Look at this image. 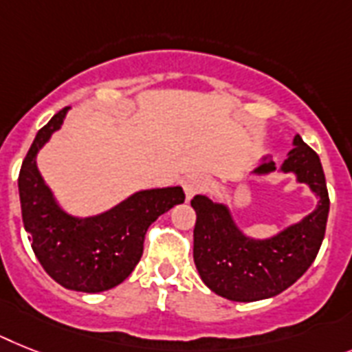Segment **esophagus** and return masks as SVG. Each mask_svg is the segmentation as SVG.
I'll return each instance as SVG.
<instances>
[{
	"label": "esophagus",
	"instance_id": "34e87169",
	"mask_svg": "<svg viewBox=\"0 0 352 352\" xmlns=\"http://www.w3.org/2000/svg\"><path fill=\"white\" fill-rule=\"evenodd\" d=\"M203 187H205V178L199 176V174H192V176H188V178H185V182H183V190H185L187 199H190L194 194L199 192Z\"/></svg>",
	"mask_w": 352,
	"mask_h": 352
}]
</instances>
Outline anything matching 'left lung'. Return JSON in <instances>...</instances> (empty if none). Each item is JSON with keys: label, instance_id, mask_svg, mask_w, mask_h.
Segmentation results:
<instances>
[{"label": "left lung", "instance_id": "1", "mask_svg": "<svg viewBox=\"0 0 352 352\" xmlns=\"http://www.w3.org/2000/svg\"><path fill=\"white\" fill-rule=\"evenodd\" d=\"M295 145L283 169L297 173L298 182L307 183L320 201L313 214L283 234L266 241L248 239L235 228L223 205L205 196L190 201L196 210L194 263L203 283L219 297L234 302L275 297L306 274L320 250L329 214L326 176L318 155L300 136H295ZM274 169V162H268L255 173Z\"/></svg>", "mask_w": 352, "mask_h": 352}]
</instances>
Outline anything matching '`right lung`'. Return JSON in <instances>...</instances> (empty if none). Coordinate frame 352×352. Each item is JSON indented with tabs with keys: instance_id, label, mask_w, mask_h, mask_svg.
<instances>
[{
	"instance_id": "add662e5",
	"label": "right lung",
	"mask_w": 352,
	"mask_h": 352,
	"mask_svg": "<svg viewBox=\"0 0 352 352\" xmlns=\"http://www.w3.org/2000/svg\"><path fill=\"white\" fill-rule=\"evenodd\" d=\"M66 109L41 127L23 160L17 179L23 225L37 261L55 283L75 292H106L129 277L144 254L151 223L185 201V192L182 187L144 190L102 216L69 217L55 205L36 167L37 151L59 129Z\"/></svg>"
}]
</instances>
